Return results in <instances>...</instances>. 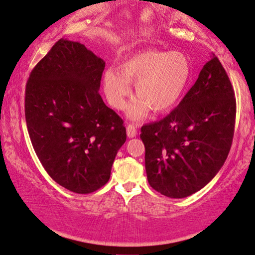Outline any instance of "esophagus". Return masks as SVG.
<instances>
[{
    "instance_id": "esophagus-1",
    "label": "esophagus",
    "mask_w": 255,
    "mask_h": 255,
    "mask_svg": "<svg viewBox=\"0 0 255 255\" xmlns=\"http://www.w3.org/2000/svg\"><path fill=\"white\" fill-rule=\"evenodd\" d=\"M137 135V129L134 125H128L127 126V136L128 137H135Z\"/></svg>"
}]
</instances>
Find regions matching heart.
<instances>
[{"mask_svg":"<svg viewBox=\"0 0 255 255\" xmlns=\"http://www.w3.org/2000/svg\"><path fill=\"white\" fill-rule=\"evenodd\" d=\"M193 75L191 60L184 52L145 49L129 56L120 70L109 68L103 75L107 102L117 110H124L136 84V99L128 107L132 120H142L153 112H167L177 106L187 90Z\"/></svg>","mask_w":255,"mask_h":255,"instance_id":"obj_1","label":"heart"}]
</instances>
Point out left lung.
<instances>
[{
    "label": "left lung",
    "mask_w": 255,
    "mask_h": 255,
    "mask_svg": "<svg viewBox=\"0 0 255 255\" xmlns=\"http://www.w3.org/2000/svg\"><path fill=\"white\" fill-rule=\"evenodd\" d=\"M235 120V91L213 54L180 104L164 119L141 128L150 186L172 199L203 188L227 159Z\"/></svg>",
    "instance_id": "8db88e82"
}]
</instances>
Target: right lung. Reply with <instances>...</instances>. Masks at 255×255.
I'll return each mask as SVG.
<instances>
[{
  "label": "right lung",
  "mask_w": 255,
  "mask_h": 255,
  "mask_svg": "<svg viewBox=\"0 0 255 255\" xmlns=\"http://www.w3.org/2000/svg\"><path fill=\"white\" fill-rule=\"evenodd\" d=\"M105 62L84 45L60 39L31 71L25 119L32 145L51 178L77 194L103 187L126 128L99 95Z\"/></svg>",
  "instance_id": "obj_1"
}]
</instances>
